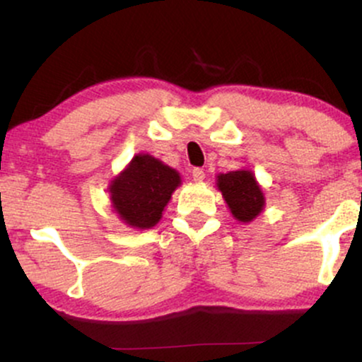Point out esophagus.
<instances>
[{
    "mask_svg": "<svg viewBox=\"0 0 362 362\" xmlns=\"http://www.w3.org/2000/svg\"><path fill=\"white\" fill-rule=\"evenodd\" d=\"M192 178L195 182H202L206 178V173L202 168H194L192 170Z\"/></svg>",
    "mask_w": 362,
    "mask_h": 362,
    "instance_id": "1",
    "label": "esophagus"
}]
</instances>
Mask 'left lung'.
Masks as SVG:
<instances>
[{"instance_id":"obj_1","label":"left lung","mask_w":362,"mask_h":362,"mask_svg":"<svg viewBox=\"0 0 362 362\" xmlns=\"http://www.w3.org/2000/svg\"><path fill=\"white\" fill-rule=\"evenodd\" d=\"M216 182L235 219L250 223L262 213L265 197L250 170L219 173Z\"/></svg>"}]
</instances>
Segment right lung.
Returning a JSON list of instances; mask_svg holds the SVG:
<instances>
[{
	"label": "right lung",
	"instance_id": "obj_1",
	"mask_svg": "<svg viewBox=\"0 0 362 362\" xmlns=\"http://www.w3.org/2000/svg\"><path fill=\"white\" fill-rule=\"evenodd\" d=\"M180 182L177 170L148 153H139L110 182L112 207L127 226L148 230L160 221Z\"/></svg>",
	"mask_w": 362,
	"mask_h": 362
}]
</instances>
